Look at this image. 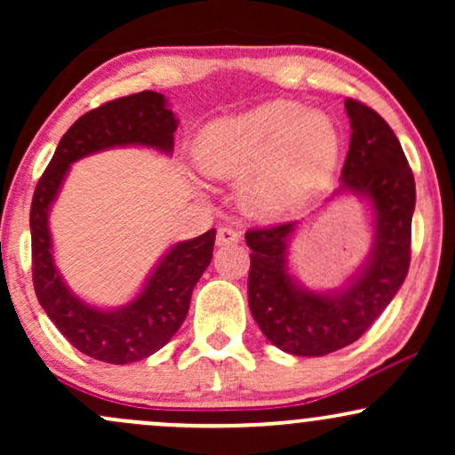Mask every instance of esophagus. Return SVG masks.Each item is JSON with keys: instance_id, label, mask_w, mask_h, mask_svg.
Segmentation results:
<instances>
[{"instance_id": "1", "label": "esophagus", "mask_w": 455, "mask_h": 455, "mask_svg": "<svg viewBox=\"0 0 455 455\" xmlns=\"http://www.w3.org/2000/svg\"><path fill=\"white\" fill-rule=\"evenodd\" d=\"M239 242H242V235L235 231V228H228V227L218 228L216 243L220 245V248H227V245H237Z\"/></svg>"}]
</instances>
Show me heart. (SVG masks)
<instances>
[{
    "label": "heart",
    "mask_w": 455,
    "mask_h": 455,
    "mask_svg": "<svg viewBox=\"0 0 455 455\" xmlns=\"http://www.w3.org/2000/svg\"><path fill=\"white\" fill-rule=\"evenodd\" d=\"M340 134L327 115L293 100L259 104L213 119L198 132V169L220 180H242V203L254 216L278 218L310 201L331 180Z\"/></svg>",
    "instance_id": "heart-1"
}]
</instances>
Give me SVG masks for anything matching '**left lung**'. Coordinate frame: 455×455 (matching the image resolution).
Returning a JSON list of instances; mask_svg holds the SVG:
<instances>
[{"label": "left lung", "instance_id": "8db88e82", "mask_svg": "<svg viewBox=\"0 0 455 455\" xmlns=\"http://www.w3.org/2000/svg\"><path fill=\"white\" fill-rule=\"evenodd\" d=\"M351 143L340 186L329 201L357 196L372 213V248L342 286L315 291L293 274L289 243L299 220L252 228L248 304L265 338L297 357H323L348 347L391 304L411 263L415 180L394 130L377 111L347 98Z\"/></svg>", "mask_w": 455, "mask_h": 455}]
</instances>
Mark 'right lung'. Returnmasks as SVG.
Returning a JSON list of instances; mask_svg holds the SVG:
<instances>
[{
	"instance_id": "add662e5",
	"label": "right lung",
	"mask_w": 455,
	"mask_h": 455,
	"mask_svg": "<svg viewBox=\"0 0 455 455\" xmlns=\"http://www.w3.org/2000/svg\"><path fill=\"white\" fill-rule=\"evenodd\" d=\"M180 119L162 93L140 92L102 104L61 137L31 201L34 289L46 316L87 357L132 363L160 351L181 327L198 278L213 257L216 228L177 242L162 254L143 289L119 307H100L75 295L55 265L49 216L76 160L113 148H148L171 156Z\"/></svg>"
}]
</instances>
